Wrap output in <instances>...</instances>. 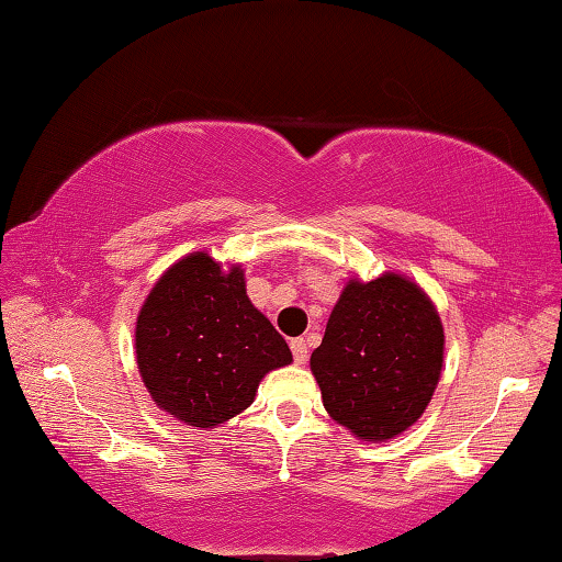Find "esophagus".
<instances>
[{"label": "esophagus", "instance_id": "1", "mask_svg": "<svg viewBox=\"0 0 562 562\" xmlns=\"http://www.w3.org/2000/svg\"><path fill=\"white\" fill-rule=\"evenodd\" d=\"M291 351H293V361H296L299 366L308 361V344L303 341V338H293Z\"/></svg>", "mask_w": 562, "mask_h": 562}]
</instances>
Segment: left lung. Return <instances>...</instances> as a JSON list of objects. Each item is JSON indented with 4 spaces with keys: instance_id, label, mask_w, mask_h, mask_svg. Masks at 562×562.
I'll return each mask as SVG.
<instances>
[{
    "instance_id": "1",
    "label": "left lung",
    "mask_w": 562,
    "mask_h": 562,
    "mask_svg": "<svg viewBox=\"0 0 562 562\" xmlns=\"http://www.w3.org/2000/svg\"><path fill=\"white\" fill-rule=\"evenodd\" d=\"M443 324L408 276L351 279L330 311L311 373L324 408L358 440L401 436L428 408L443 371Z\"/></svg>"
}]
</instances>
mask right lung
Wrapping results in <instances>:
<instances>
[{
    "mask_svg": "<svg viewBox=\"0 0 562 562\" xmlns=\"http://www.w3.org/2000/svg\"><path fill=\"white\" fill-rule=\"evenodd\" d=\"M136 366L156 406L216 428L251 406L266 373L293 361L289 344L246 296L241 263L209 251L159 276L136 316Z\"/></svg>",
    "mask_w": 562,
    "mask_h": 562,
    "instance_id": "obj_1",
    "label": "right lung"
}]
</instances>
